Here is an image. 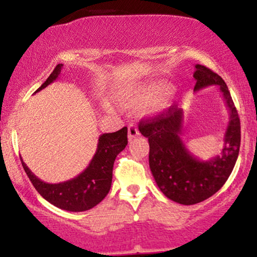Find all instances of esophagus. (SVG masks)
Masks as SVG:
<instances>
[{"label": "esophagus", "instance_id": "1", "mask_svg": "<svg viewBox=\"0 0 257 257\" xmlns=\"http://www.w3.org/2000/svg\"><path fill=\"white\" fill-rule=\"evenodd\" d=\"M139 134H140V133H139L138 126L135 124H129V126H128V139L129 140H133L134 138H137Z\"/></svg>", "mask_w": 257, "mask_h": 257}]
</instances>
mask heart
Returning a JSON list of instances; mask_svg holds the SVG:
<instances>
[{"mask_svg":"<svg viewBox=\"0 0 257 257\" xmlns=\"http://www.w3.org/2000/svg\"><path fill=\"white\" fill-rule=\"evenodd\" d=\"M170 99V85L166 82L144 83L126 91L119 98V105L125 110H140L152 106L153 111H161Z\"/></svg>","mask_w":257,"mask_h":257,"instance_id":"1","label":"heart"}]
</instances>
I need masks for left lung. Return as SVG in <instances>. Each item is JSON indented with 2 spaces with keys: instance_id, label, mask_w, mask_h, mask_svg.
<instances>
[{
  "instance_id": "left-lung-1",
  "label": "left lung",
  "mask_w": 257,
  "mask_h": 257,
  "mask_svg": "<svg viewBox=\"0 0 257 257\" xmlns=\"http://www.w3.org/2000/svg\"><path fill=\"white\" fill-rule=\"evenodd\" d=\"M194 67V91L219 85L229 110V122L220 155L202 161L188 151L180 137L184 111L175 105L139 124V131L149 139V163L156 184L164 196L184 205L203 202L225 185L237 162L240 146V120L225 81L203 65L197 64Z\"/></svg>"
}]
</instances>
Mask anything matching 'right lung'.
Returning a JSON list of instances; mask_svg holds the SVG:
<instances>
[{"instance_id":"right-lung-1","label":"right lung","mask_w":257,"mask_h":257,"mask_svg":"<svg viewBox=\"0 0 257 257\" xmlns=\"http://www.w3.org/2000/svg\"><path fill=\"white\" fill-rule=\"evenodd\" d=\"M63 64H58L46 82L37 91L44 89L55 81L60 75ZM128 129L126 126L114 133H105L100 135L98 149L91 158L89 166L79 175L59 184H48L38 179L23 162L22 164L29 179L37 192L57 208L63 210L85 211L98 205L107 196L112 184V169L117 155L125 149L128 144Z\"/></svg>"}]
</instances>
